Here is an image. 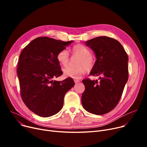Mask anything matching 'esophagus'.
Here are the masks:
<instances>
[{
  "label": "esophagus",
  "instance_id": "1",
  "mask_svg": "<svg viewBox=\"0 0 147 147\" xmlns=\"http://www.w3.org/2000/svg\"><path fill=\"white\" fill-rule=\"evenodd\" d=\"M74 83H78V82H80V80H78V79H74Z\"/></svg>",
  "mask_w": 147,
  "mask_h": 147
}]
</instances>
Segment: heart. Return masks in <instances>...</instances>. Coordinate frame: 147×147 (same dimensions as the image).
<instances>
[{"label":"heart","instance_id":"obj_1","mask_svg":"<svg viewBox=\"0 0 147 147\" xmlns=\"http://www.w3.org/2000/svg\"><path fill=\"white\" fill-rule=\"evenodd\" d=\"M70 52L73 55L80 57L78 63L79 66L77 67H67L63 69V72L64 75L67 77L73 79H79L86 72V68L90 69L93 67L95 60L94 57L90 55V50L82 44L73 46L70 49ZM57 58L60 65L63 66L67 65L69 59L68 52L66 49L61 50L58 53Z\"/></svg>","mask_w":147,"mask_h":147}]
</instances>
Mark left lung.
Instances as JSON below:
<instances>
[{"mask_svg":"<svg viewBox=\"0 0 147 147\" xmlns=\"http://www.w3.org/2000/svg\"><path fill=\"white\" fill-rule=\"evenodd\" d=\"M96 60L90 75L99 76V82L82 80L85 90L82 104L87 111L103 115L118 104L128 80V56L120 43L113 38L100 36L86 42Z\"/></svg>","mask_w":147,"mask_h":147,"instance_id":"left-lung-1","label":"left lung"}]
</instances>
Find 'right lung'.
I'll return each instance as SVG.
<instances>
[{
    "mask_svg": "<svg viewBox=\"0 0 147 147\" xmlns=\"http://www.w3.org/2000/svg\"><path fill=\"white\" fill-rule=\"evenodd\" d=\"M72 42L39 37L21 52L17 67L21 96L28 109L40 117L58 113L63 108L65 94L74 85L71 78L61 82L52 80L63 74L58 53Z\"/></svg>",
    "mask_w": 147,
    "mask_h": 147,
    "instance_id": "right-lung-1",
    "label": "right lung"
}]
</instances>
